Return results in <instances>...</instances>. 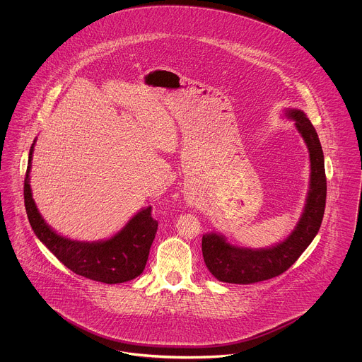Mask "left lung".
Instances as JSON below:
<instances>
[{
    "instance_id": "8db88e82",
    "label": "left lung",
    "mask_w": 362,
    "mask_h": 362,
    "mask_svg": "<svg viewBox=\"0 0 362 362\" xmlns=\"http://www.w3.org/2000/svg\"><path fill=\"white\" fill-rule=\"evenodd\" d=\"M286 117L296 122L310 152V191L304 211L292 233L269 248H243L229 244L223 235L214 232L205 235L202 238L204 260L218 281L248 285L282 274L300 258L320 229L327 195L322 145L315 127L301 110H288Z\"/></svg>"
}]
</instances>
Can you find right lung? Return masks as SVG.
I'll use <instances>...</instances> for the list:
<instances>
[{"label":"right lung","instance_id":"add662e5","mask_svg":"<svg viewBox=\"0 0 362 362\" xmlns=\"http://www.w3.org/2000/svg\"><path fill=\"white\" fill-rule=\"evenodd\" d=\"M30 149L24 179V205L35 235L59 262L78 276L104 284H122L137 278L145 269L158 223L152 217V206L142 209L111 239L77 241L55 233L42 218L33 199L30 171L34 153Z\"/></svg>","mask_w":362,"mask_h":362}]
</instances>
